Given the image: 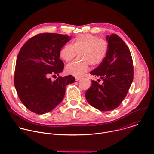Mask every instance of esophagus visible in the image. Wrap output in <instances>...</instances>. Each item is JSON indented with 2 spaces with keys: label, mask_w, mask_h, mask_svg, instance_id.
Masks as SVG:
<instances>
[{
  "label": "esophagus",
  "mask_w": 154,
  "mask_h": 154,
  "mask_svg": "<svg viewBox=\"0 0 154 154\" xmlns=\"http://www.w3.org/2000/svg\"><path fill=\"white\" fill-rule=\"evenodd\" d=\"M74 77H75V80H76L77 81L81 79V77H79V76H75Z\"/></svg>",
  "instance_id": "1"
}]
</instances>
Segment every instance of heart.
Here are the masks:
<instances>
[{"label": "heart", "instance_id": "b5f03b06", "mask_svg": "<svg viewBox=\"0 0 154 154\" xmlns=\"http://www.w3.org/2000/svg\"><path fill=\"white\" fill-rule=\"evenodd\" d=\"M106 40L90 34L78 35L71 45H65L60 51V57L66 62L71 61L77 55L78 58L69 63L66 70L69 74L82 75L87 71L89 65L97 66L105 59L108 52Z\"/></svg>", "mask_w": 154, "mask_h": 154}]
</instances>
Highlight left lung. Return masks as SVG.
<instances>
[{
    "label": "left lung",
    "instance_id": "obj_1",
    "mask_svg": "<svg viewBox=\"0 0 154 154\" xmlns=\"http://www.w3.org/2000/svg\"><path fill=\"white\" fill-rule=\"evenodd\" d=\"M108 52L105 59L90 72L103 83L91 80L85 97L88 103L101 111L113 110L121 104L134 79L133 61L130 50L117 34L106 36ZM100 81V80H98Z\"/></svg>",
    "mask_w": 154,
    "mask_h": 154
}]
</instances>
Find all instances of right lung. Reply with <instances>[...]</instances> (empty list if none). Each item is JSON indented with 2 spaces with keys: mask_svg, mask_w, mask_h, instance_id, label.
<instances>
[{
  "mask_svg": "<svg viewBox=\"0 0 154 154\" xmlns=\"http://www.w3.org/2000/svg\"><path fill=\"white\" fill-rule=\"evenodd\" d=\"M71 37L41 33L29 38L18 54L14 82L18 97L31 112L43 114L53 110L62 101L67 85L75 82L72 75L59 77L64 68L60 59L62 48Z\"/></svg>",
  "mask_w": 154,
  "mask_h": 154,
  "instance_id": "right-lung-1",
  "label": "right lung"
}]
</instances>
